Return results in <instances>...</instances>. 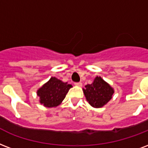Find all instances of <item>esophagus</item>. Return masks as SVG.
<instances>
[{
	"label": "esophagus",
	"mask_w": 148,
	"mask_h": 148,
	"mask_svg": "<svg viewBox=\"0 0 148 148\" xmlns=\"http://www.w3.org/2000/svg\"><path fill=\"white\" fill-rule=\"evenodd\" d=\"M74 85H76V86H78V87H82V82H75V83H74Z\"/></svg>",
	"instance_id": "esophagus-1"
}]
</instances>
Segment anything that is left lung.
Returning a JSON list of instances; mask_svg holds the SVG:
<instances>
[{
    "instance_id": "8db88e82",
    "label": "left lung",
    "mask_w": 148,
    "mask_h": 148,
    "mask_svg": "<svg viewBox=\"0 0 148 148\" xmlns=\"http://www.w3.org/2000/svg\"><path fill=\"white\" fill-rule=\"evenodd\" d=\"M83 92L87 101L92 107L101 108L112 99L114 89L101 77L97 76L92 84L85 85Z\"/></svg>"
}]
</instances>
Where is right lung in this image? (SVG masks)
<instances>
[{"instance_id": "obj_1", "label": "right lung", "mask_w": 148, "mask_h": 148, "mask_svg": "<svg viewBox=\"0 0 148 148\" xmlns=\"http://www.w3.org/2000/svg\"><path fill=\"white\" fill-rule=\"evenodd\" d=\"M71 88V84L52 77L37 91L39 102L47 108L56 107L63 101Z\"/></svg>"}]
</instances>
